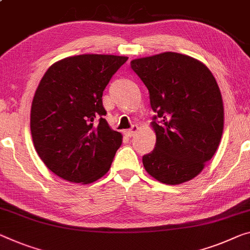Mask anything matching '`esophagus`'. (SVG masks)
<instances>
[{
	"instance_id": "34e87169",
	"label": "esophagus",
	"mask_w": 250,
	"mask_h": 250,
	"mask_svg": "<svg viewBox=\"0 0 250 250\" xmlns=\"http://www.w3.org/2000/svg\"><path fill=\"white\" fill-rule=\"evenodd\" d=\"M137 130H138V126H136V125H133V126H132V128H130V129H127V130H125V134H126V135H127V136L132 137L133 135H135Z\"/></svg>"
}]
</instances>
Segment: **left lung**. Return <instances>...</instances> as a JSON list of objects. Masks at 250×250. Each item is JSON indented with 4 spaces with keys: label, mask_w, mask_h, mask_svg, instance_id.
<instances>
[{
    "label": "left lung",
    "mask_w": 250,
    "mask_h": 250,
    "mask_svg": "<svg viewBox=\"0 0 250 250\" xmlns=\"http://www.w3.org/2000/svg\"><path fill=\"white\" fill-rule=\"evenodd\" d=\"M149 93L154 149L147 173L165 184L190 181L212 159L224 130V103L213 75L192 57L163 52L130 61Z\"/></svg>",
    "instance_id": "1"
}]
</instances>
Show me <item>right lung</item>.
<instances>
[{
  "mask_svg": "<svg viewBox=\"0 0 250 250\" xmlns=\"http://www.w3.org/2000/svg\"><path fill=\"white\" fill-rule=\"evenodd\" d=\"M127 59L68 57L42 77L31 106L32 141L45 167L61 179L88 184L108 172L123 136L104 118L103 91Z\"/></svg>",
  "mask_w": 250,
  "mask_h": 250,
  "instance_id": "right-lung-1",
  "label": "right lung"
}]
</instances>
